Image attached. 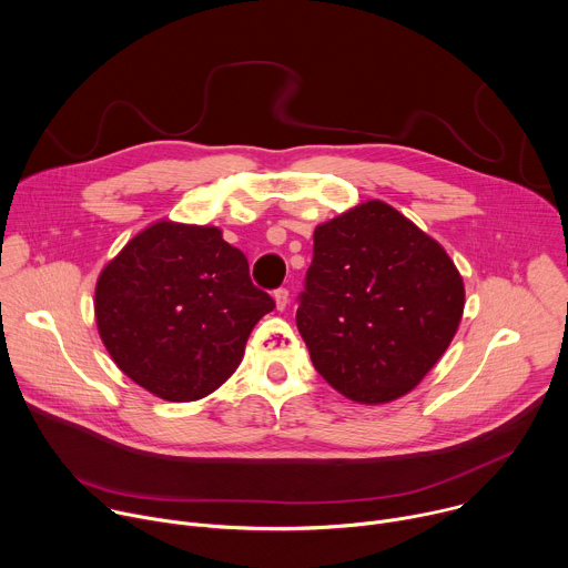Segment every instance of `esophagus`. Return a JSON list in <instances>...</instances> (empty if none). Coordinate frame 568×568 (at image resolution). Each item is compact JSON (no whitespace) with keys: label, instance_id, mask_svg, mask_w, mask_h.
<instances>
[{"label":"esophagus","instance_id":"34e87169","mask_svg":"<svg viewBox=\"0 0 568 568\" xmlns=\"http://www.w3.org/2000/svg\"><path fill=\"white\" fill-rule=\"evenodd\" d=\"M273 297H275V304H277V308L280 311H284L286 308V304H288V288H277L275 293H273Z\"/></svg>","mask_w":568,"mask_h":568}]
</instances>
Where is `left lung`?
Wrapping results in <instances>:
<instances>
[{
	"instance_id": "left-lung-1",
	"label": "left lung",
	"mask_w": 568,
	"mask_h": 568,
	"mask_svg": "<svg viewBox=\"0 0 568 568\" xmlns=\"http://www.w3.org/2000/svg\"><path fill=\"white\" fill-rule=\"evenodd\" d=\"M464 300L447 253L392 205L367 201L315 229L295 322L317 374L376 405L407 394L436 365Z\"/></svg>"
}]
</instances>
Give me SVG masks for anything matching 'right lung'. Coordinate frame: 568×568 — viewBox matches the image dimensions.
I'll use <instances>...</instances> for the list:
<instances>
[{"label": "right lung", "mask_w": 568, "mask_h": 568, "mask_svg": "<svg viewBox=\"0 0 568 568\" xmlns=\"http://www.w3.org/2000/svg\"><path fill=\"white\" fill-rule=\"evenodd\" d=\"M273 308L246 255L214 225L159 221L95 284V322L113 363L172 403L203 398L229 381L253 326Z\"/></svg>", "instance_id": "obj_1"}]
</instances>
